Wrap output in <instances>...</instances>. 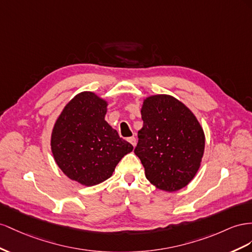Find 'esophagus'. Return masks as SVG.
Returning <instances> with one entry per match:
<instances>
[{
	"label": "esophagus",
	"instance_id": "1",
	"mask_svg": "<svg viewBox=\"0 0 252 252\" xmlns=\"http://www.w3.org/2000/svg\"><path fill=\"white\" fill-rule=\"evenodd\" d=\"M127 141L130 142L133 147L136 146V138L134 137V136H132V137H128V138H127Z\"/></svg>",
	"mask_w": 252,
	"mask_h": 252
}]
</instances>
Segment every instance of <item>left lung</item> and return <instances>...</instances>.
Wrapping results in <instances>:
<instances>
[{
	"mask_svg": "<svg viewBox=\"0 0 252 252\" xmlns=\"http://www.w3.org/2000/svg\"><path fill=\"white\" fill-rule=\"evenodd\" d=\"M143 126L134 152L156 188L173 192L188 185L199 169L205 135L193 113L169 95L143 101Z\"/></svg>",
	"mask_w": 252,
	"mask_h": 252,
	"instance_id": "8db88e82",
	"label": "left lung"
}]
</instances>
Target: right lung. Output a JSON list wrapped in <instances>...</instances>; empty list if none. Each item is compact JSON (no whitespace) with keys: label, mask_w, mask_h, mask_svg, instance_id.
Masks as SVG:
<instances>
[{"label":"right lung","mask_w":252,"mask_h":252,"mask_svg":"<svg viewBox=\"0 0 252 252\" xmlns=\"http://www.w3.org/2000/svg\"><path fill=\"white\" fill-rule=\"evenodd\" d=\"M107 103L94 93L75 96L57 119L52 152L62 172L84 186L106 181L118 162L133 151L104 120Z\"/></svg>","instance_id":"1"}]
</instances>
